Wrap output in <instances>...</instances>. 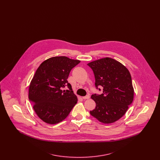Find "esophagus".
I'll return each mask as SVG.
<instances>
[{
	"label": "esophagus",
	"mask_w": 160,
	"mask_h": 160,
	"mask_svg": "<svg viewBox=\"0 0 160 160\" xmlns=\"http://www.w3.org/2000/svg\"><path fill=\"white\" fill-rule=\"evenodd\" d=\"M89 98H90L89 95H86V96H85V97H83V99H89Z\"/></svg>",
	"instance_id": "esophagus-1"
}]
</instances>
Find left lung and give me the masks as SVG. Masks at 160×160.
Listing matches in <instances>:
<instances>
[{
	"label": "left lung",
	"mask_w": 160,
	"mask_h": 160,
	"mask_svg": "<svg viewBox=\"0 0 160 160\" xmlns=\"http://www.w3.org/2000/svg\"><path fill=\"white\" fill-rule=\"evenodd\" d=\"M88 65L93 70L97 88L98 86L103 88V93L92 95L96 107L90 113L104 123L117 121L125 114L134 98V88L128 69L110 58L92 61Z\"/></svg>",
	"instance_id": "8db88e82"
}]
</instances>
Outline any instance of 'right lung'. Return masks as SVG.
I'll return each instance as SVG.
<instances>
[{
  "label": "right lung",
  "mask_w": 160,
  "mask_h": 160,
  "mask_svg": "<svg viewBox=\"0 0 160 160\" xmlns=\"http://www.w3.org/2000/svg\"><path fill=\"white\" fill-rule=\"evenodd\" d=\"M80 62L66 56H55L42 62L37 69L29 87V99L42 121L52 125L62 122L76 104L77 97L67 78ZM66 85L70 90L63 91Z\"/></svg>",
  "instance_id": "right-lung-1"
}]
</instances>
